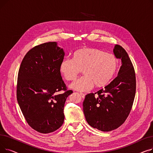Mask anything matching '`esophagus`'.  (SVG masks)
Listing matches in <instances>:
<instances>
[{
    "label": "esophagus",
    "mask_w": 153,
    "mask_h": 153,
    "mask_svg": "<svg viewBox=\"0 0 153 153\" xmlns=\"http://www.w3.org/2000/svg\"><path fill=\"white\" fill-rule=\"evenodd\" d=\"M80 95L81 96V97H82V99H84V98H85V95H84V94H82V93H80Z\"/></svg>",
    "instance_id": "obj_1"
}]
</instances>
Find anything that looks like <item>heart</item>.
<instances>
[{
	"mask_svg": "<svg viewBox=\"0 0 153 153\" xmlns=\"http://www.w3.org/2000/svg\"><path fill=\"white\" fill-rule=\"evenodd\" d=\"M118 68L116 56L94 48H82L76 50L72 58H65L59 64V72L68 81H74L82 71L84 76L72 83L74 90L84 92L102 89L108 85Z\"/></svg>",
	"mask_w": 153,
	"mask_h": 153,
	"instance_id": "1",
	"label": "heart"
}]
</instances>
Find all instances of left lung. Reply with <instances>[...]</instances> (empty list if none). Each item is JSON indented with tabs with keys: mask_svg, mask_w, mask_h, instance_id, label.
I'll use <instances>...</instances> for the list:
<instances>
[{
	"mask_svg": "<svg viewBox=\"0 0 153 153\" xmlns=\"http://www.w3.org/2000/svg\"><path fill=\"white\" fill-rule=\"evenodd\" d=\"M114 53L122 63L118 76L104 89L86 95L83 102L87 122L102 131L115 130L125 122L136 93L135 72L128 53L118 45L115 46Z\"/></svg>",
	"mask_w": 153,
	"mask_h": 153,
	"instance_id": "left-lung-1",
	"label": "left lung"
}]
</instances>
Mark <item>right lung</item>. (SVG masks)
Wrapping results in <instances>:
<instances>
[{
  "label": "right lung",
  "instance_id": "1",
  "mask_svg": "<svg viewBox=\"0 0 153 153\" xmlns=\"http://www.w3.org/2000/svg\"><path fill=\"white\" fill-rule=\"evenodd\" d=\"M64 56L57 43H45L31 48L20 64L17 101L28 124L39 133L53 132L64 122V103L72 93L67 90L59 69ZM62 90L65 92L57 94Z\"/></svg>",
  "mask_w": 153,
  "mask_h": 153
}]
</instances>
